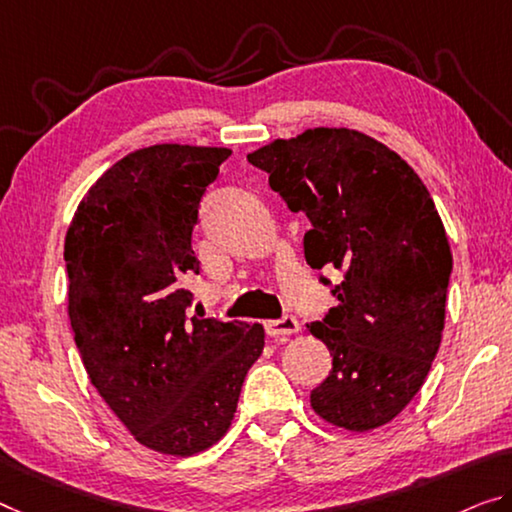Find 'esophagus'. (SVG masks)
<instances>
[{"mask_svg":"<svg viewBox=\"0 0 512 512\" xmlns=\"http://www.w3.org/2000/svg\"><path fill=\"white\" fill-rule=\"evenodd\" d=\"M297 329H300V322H297L295 316H290V313H286V316H281L277 320H267L265 322V332L267 336H290L295 334Z\"/></svg>","mask_w":512,"mask_h":512,"instance_id":"34e87169","label":"esophagus"}]
</instances>
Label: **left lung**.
I'll use <instances>...</instances> for the list:
<instances>
[{"instance_id":"left-lung-1","label":"left lung","mask_w":512,"mask_h":512,"mask_svg":"<svg viewBox=\"0 0 512 512\" xmlns=\"http://www.w3.org/2000/svg\"><path fill=\"white\" fill-rule=\"evenodd\" d=\"M247 160L311 231L304 256L313 270H338L320 283L338 300L311 322L332 355L311 407L338 428H380L419 393L442 343L453 272L435 201L398 153L348 128L277 139Z\"/></svg>"}]
</instances>
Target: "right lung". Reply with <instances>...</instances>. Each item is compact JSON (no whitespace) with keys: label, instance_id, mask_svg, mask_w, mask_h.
<instances>
[{"label":"right lung","instance_id":"add662e5","mask_svg":"<svg viewBox=\"0 0 512 512\" xmlns=\"http://www.w3.org/2000/svg\"><path fill=\"white\" fill-rule=\"evenodd\" d=\"M229 148L157 144L105 171L66 233L68 316L86 373L139 444L194 455L224 437L263 325L192 316L201 199Z\"/></svg>","mask_w":512,"mask_h":512}]
</instances>
